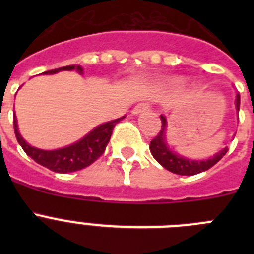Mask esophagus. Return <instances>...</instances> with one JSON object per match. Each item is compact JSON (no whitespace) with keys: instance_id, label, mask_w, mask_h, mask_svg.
<instances>
[{"instance_id":"1","label":"esophagus","mask_w":254,"mask_h":254,"mask_svg":"<svg viewBox=\"0 0 254 254\" xmlns=\"http://www.w3.org/2000/svg\"><path fill=\"white\" fill-rule=\"evenodd\" d=\"M149 108H150L149 103H140V104H137L133 109H132V114H134V116H136V114H140L145 111H149Z\"/></svg>"}]
</instances>
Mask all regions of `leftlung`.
Instances as JSON below:
<instances>
[{"instance_id": "1", "label": "left lung", "mask_w": 254, "mask_h": 254, "mask_svg": "<svg viewBox=\"0 0 254 254\" xmlns=\"http://www.w3.org/2000/svg\"><path fill=\"white\" fill-rule=\"evenodd\" d=\"M235 107L239 111V107H241V95L239 94H237ZM160 118L161 129L156 134V137L152 138L151 142H150V151H151L155 160L169 172L179 174V176H194V174L202 173L210 169L211 167H214L215 164L228 152V147H225L207 160H190V159L179 156L178 154L173 152L168 147V143L165 142V134L164 133H165V127H167V120L164 116H160Z\"/></svg>"}]
</instances>
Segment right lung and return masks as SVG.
<instances>
[{
	"mask_svg": "<svg viewBox=\"0 0 254 254\" xmlns=\"http://www.w3.org/2000/svg\"><path fill=\"white\" fill-rule=\"evenodd\" d=\"M71 69H76L78 73H82L81 67L75 66V64L49 69L44 73L52 75V73H57L60 71H71ZM123 118L125 117L117 118L111 122L103 123L91 132H89L80 141L58 150H40L26 143L25 140L21 137V134L19 133L15 114H13V129H15L17 142L20 143L22 150L26 152V155H29L33 160L37 161L40 165H43V167L48 168L52 172L64 173H64H72L84 169V168L91 165L96 159L99 158L100 155L105 151V147L111 140L114 126L120 121H122Z\"/></svg>",
	"mask_w": 254,
	"mask_h": 254,
	"instance_id": "obj_1",
	"label": "right lung"
}]
</instances>
